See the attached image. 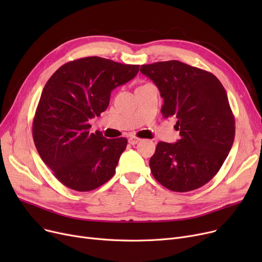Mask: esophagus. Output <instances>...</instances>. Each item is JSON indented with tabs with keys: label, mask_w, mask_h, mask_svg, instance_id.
Wrapping results in <instances>:
<instances>
[{
	"label": "esophagus",
	"mask_w": 262,
	"mask_h": 262,
	"mask_svg": "<svg viewBox=\"0 0 262 262\" xmlns=\"http://www.w3.org/2000/svg\"><path fill=\"white\" fill-rule=\"evenodd\" d=\"M140 141V139L139 138H137V137H130V138L128 139V143L129 144H132V145H135V144H137Z\"/></svg>",
	"instance_id": "obj_1"
}]
</instances>
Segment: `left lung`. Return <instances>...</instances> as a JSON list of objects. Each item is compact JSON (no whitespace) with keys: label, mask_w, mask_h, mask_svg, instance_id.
I'll list each match as a JSON object with an SVG mask.
<instances>
[{"label":"left lung","mask_w":262,"mask_h":262,"mask_svg":"<svg viewBox=\"0 0 262 262\" xmlns=\"http://www.w3.org/2000/svg\"><path fill=\"white\" fill-rule=\"evenodd\" d=\"M158 87L163 118L177 119L176 143L159 142L149 159L155 180L175 192L207 184L221 169L235 139V117L223 85L212 73L178 60L142 64Z\"/></svg>","instance_id":"1"}]
</instances>
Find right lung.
Instances as JSON below:
<instances>
[{
	"mask_svg": "<svg viewBox=\"0 0 262 262\" xmlns=\"http://www.w3.org/2000/svg\"><path fill=\"white\" fill-rule=\"evenodd\" d=\"M139 67L91 56L62 64L47 81L33 138L41 159L66 187L91 191L115 175L127 140L90 133L89 120L105 112L110 92L133 79Z\"/></svg>",
	"mask_w": 262,
	"mask_h": 262,
	"instance_id": "right-lung-1",
	"label": "right lung"
}]
</instances>
